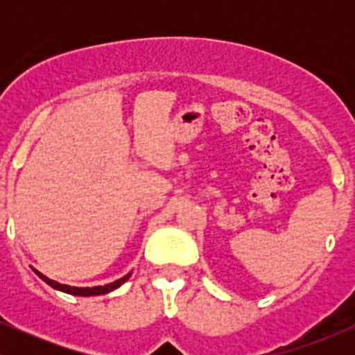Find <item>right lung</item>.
<instances>
[{
  "label": "right lung",
  "instance_id": "1",
  "mask_svg": "<svg viewBox=\"0 0 355 355\" xmlns=\"http://www.w3.org/2000/svg\"><path fill=\"white\" fill-rule=\"evenodd\" d=\"M36 275L40 277V279L44 280L50 287L56 288V291H61V292H67V294H71V295H81V297H89V295H103V294H108V292L115 291V288L120 287L121 284H125L126 280H128V277L132 274H126L125 277H121V279L115 280V282L112 284H107V285H98V287H70V285H63V284H58L55 282V280L48 279V277H44L43 274H40L38 270H35Z\"/></svg>",
  "mask_w": 355,
  "mask_h": 355
}]
</instances>
